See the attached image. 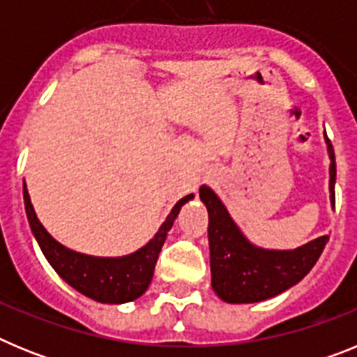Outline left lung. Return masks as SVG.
Wrapping results in <instances>:
<instances>
[{
    "label": "left lung",
    "instance_id": "8db88e82",
    "mask_svg": "<svg viewBox=\"0 0 357 357\" xmlns=\"http://www.w3.org/2000/svg\"><path fill=\"white\" fill-rule=\"evenodd\" d=\"M326 141L331 157V202L334 206L336 162L327 135ZM200 198L209 213L211 286L229 304L261 302L289 289L307 275L329 241V236H321L295 250L257 248L239 232L213 189L202 185Z\"/></svg>",
    "mask_w": 357,
    "mask_h": 357
}]
</instances>
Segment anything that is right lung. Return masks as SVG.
I'll use <instances>...</instances> for the list:
<instances>
[{"label":"right lung","mask_w":357,"mask_h":357,"mask_svg":"<svg viewBox=\"0 0 357 357\" xmlns=\"http://www.w3.org/2000/svg\"><path fill=\"white\" fill-rule=\"evenodd\" d=\"M23 197L31 232L36 236L44 257L48 259L53 270L71 288L80 291L82 295L89 296L93 301L103 302V304H123V302L135 301L137 296L146 291L151 277H153V270H155L166 234L172 229L181 207L189 198H193V195H188L176 202L169 216L166 218V222L160 225L159 232L153 236V239L146 247H143L135 254L116 257V259L114 257H91V255L78 254V252L62 247L61 243L55 241L46 232L43 223L37 220L36 211L31 207L30 197H28L26 185L23 189Z\"/></svg>","instance_id":"add662e5"}]
</instances>
